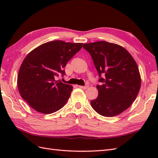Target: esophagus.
<instances>
[{
  "mask_svg": "<svg viewBox=\"0 0 158 158\" xmlns=\"http://www.w3.org/2000/svg\"><path fill=\"white\" fill-rule=\"evenodd\" d=\"M79 88H81V89H86L87 88H88V86H81V85H79Z\"/></svg>",
  "mask_w": 158,
  "mask_h": 158,
  "instance_id": "34e87169",
  "label": "esophagus"
}]
</instances>
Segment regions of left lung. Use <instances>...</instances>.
I'll list each match as a JSON object with an SVG mask.
<instances>
[{
	"mask_svg": "<svg viewBox=\"0 0 158 158\" xmlns=\"http://www.w3.org/2000/svg\"><path fill=\"white\" fill-rule=\"evenodd\" d=\"M83 47L89 52L100 77L101 84L96 86L98 96L91 101V107L103 116L120 114L132 105L140 90L141 75L136 62L116 44L99 41L84 44Z\"/></svg>",
	"mask_w": 158,
	"mask_h": 158,
	"instance_id": "left-lung-1",
	"label": "left lung"
}]
</instances>
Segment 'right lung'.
Listing matches in <instances>:
<instances>
[{"instance_id": "obj_1", "label": "right lung", "mask_w": 158, "mask_h": 158, "mask_svg": "<svg viewBox=\"0 0 158 158\" xmlns=\"http://www.w3.org/2000/svg\"><path fill=\"white\" fill-rule=\"evenodd\" d=\"M82 45L55 40L35 48L24 58L17 75L18 90L35 111L48 114L67 103L73 86L56 77L64 75L63 68Z\"/></svg>"}]
</instances>
